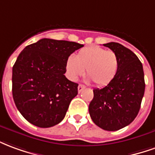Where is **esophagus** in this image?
Masks as SVG:
<instances>
[{"label":"esophagus","mask_w":155,"mask_h":155,"mask_svg":"<svg viewBox=\"0 0 155 155\" xmlns=\"http://www.w3.org/2000/svg\"><path fill=\"white\" fill-rule=\"evenodd\" d=\"M84 88H85V86H84V85H83V84H79L78 87V93H81Z\"/></svg>","instance_id":"obj_1"}]
</instances>
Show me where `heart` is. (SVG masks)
I'll use <instances>...</instances> for the list:
<instances>
[{
  "instance_id": "1",
  "label": "heart",
  "mask_w": 155,
  "mask_h": 155,
  "mask_svg": "<svg viewBox=\"0 0 155 155\" xmlns=\"http://www.w3.org/2000/svg\"><path fill=\"white\" fill-rule=\"evenodd\" d=\"M118 54L97 46L82 48L66 61V72L69 79L77 81L86 69L87 80H92L98 87L109 84L118 74Z\"/></svg>"
}]
</instances>
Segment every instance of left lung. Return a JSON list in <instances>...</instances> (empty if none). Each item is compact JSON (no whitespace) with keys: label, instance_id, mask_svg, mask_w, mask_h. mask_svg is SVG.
<instances>
[{"label":"left lung","instance_id":"left-lung-1","mask_svg":"<svg viewBox=\"0 0 155 155\" xmlns=\"http://www.w3.org/2000/svg\"><path fill=\"white\" fill-rule=\"evenodd\" d=\"M104 46L118 54L119 68L109 84L93 89L88 110L97 126L116 131L130 124L139 114L145 89L144 74L142 63L131 50L118 42Z\"/></svg>","mask_w":155,"mask_h":155}]
</instances>
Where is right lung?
I'll return each instance as SVG.
<instances>
[{"label":"right lung","instance_id":"obj_1","mask_svg":"<svg viewBox=\"0 0 155 155\" xmlns=\"http://www.w3.org/2000/svg\"><path fill=\"white\" fill-rule=\"evenodd\" d=\"M83 45L43 38L24 48L12 68V96L31 124L50 128L64 118L78 84L64 75L66 61Z\"/></svg>","mask_w":155,"mask_h":155}]
</instances>
